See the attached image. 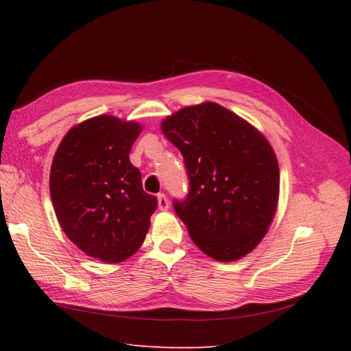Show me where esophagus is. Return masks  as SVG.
Segmentation results:
<instances>
[{
    "mask_svg": "<svg viewBox=\"0 0 351 351\" xmlns=\"http://www.w3.org/2000/svg\"><path fill=\"white\" fill-rule=\"evenodd\" d=\"M158 208L161 211H167L169 210V199L166 197L164 193H160L158 195Z\"/></svg>",
    "mask_w": 351,
    "mask_h": 351,
    "instance_id": "esophagus-1",
    "label": "esophagus"
}]
</instances>
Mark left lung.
Returning <instances> with one entry per match:
<instances>
[{
    "instance_id": "1",
    "label": "left lung",
    "mask_w": 351,
    "mask_h": 351,
    "mask_svg": "<svg viewBox=\"0 0 351 351\" xmlns=\"http://www.w3.org/2000/svg\"><path fill=\"white\" fill-rule=\"evenodd\" d=\"M161 130L184 156L189 193L173 199V208L193 243L223 263L247 255L278 206L279 166L270 143L215 102L180 110Z\"/></svg>"
}]
</instances>
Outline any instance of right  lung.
Instances as JSON below:
<instances>
[{
	"label": "right lung",
	"mask_w": 351,
	"mask_h": 351,
	"mask_svg": "<svg viewBox=\"0 0 351 351\" xmlns=\"http://www.w3.org/2000/svg\"><path fill=\"white\" fill-rule=\"evenodd\" d=\"M140 132L136 122L96 116L66 134L52 161L58 223L77 247L106 263H121L140 247L158 206L130 161Z\"/></svg>",
	"instance_id": "right-lung-1"
}]
</instances>
